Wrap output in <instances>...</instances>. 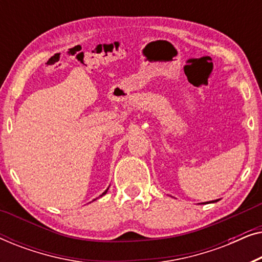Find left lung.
<instances>
[{
    "label": "left lung",
    "instance_id": "8db88e82",
    "mask_svg": "<svg viewBox=\"0 0 262 262\" xmlns=\"http://www.w3.org/2000/svg\"><path fill=\"white\" fill-rule=\"evenodd\" d=\"M216 202H218V199L217 200H212V202H210V203H216ZM202 204H206V203H202Z\"/></svg>",
    "mask_w": 262,
    "mask_h": 262
}]
</instances>
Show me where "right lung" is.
<instances>
[{"mask_svg":"<svg viewBox=\"0 0 262 262\" xmlns=\"http://www.w3.org/2000/svg\"><path fill=\"white\" fill-rule=\"evenodd\" d=\"M107 191H108V188H107V189H106V191H105V192H103V193H102V194H101V195H100V196L105 195V194H106V193H107ZM100 196H99V198H100ZM99 198H96V199H99ZM96 199H94V200H96Z\"/></svg>","mask_w":262,"mask_h":262,"instance_id":"add662e5","label":"right lung"}]
</instances>
